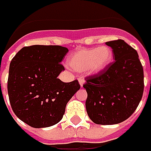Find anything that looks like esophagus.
I'll return each mask as SVG.
<instances>
[{
    "instance_id": "obj_1",
    "label": "esophagus",
    "mask_w": 151,
    "mask_h": 151,
    "mask_svg": "<svg viewBox=\"0 0 151 151\" xmlns=\"http://www.w3.org/2000/svg\"><path fill=\"white\" fill-rule=\"evenodd\" d=\"M79 82H80V84H81V86L82 87V86H83V84L85 83V81H84L83 78H81V79L79 80Z\"/></svg>"
}]
</instances>
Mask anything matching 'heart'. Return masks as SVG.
I'll use <instances>...</instances> for the list:
<instances>
[{
	"label": "heart",
	"mask_w": 151,
	"mask_h": 151,
	"mask_svg": "<svg viewBox=\"0 0 151 151\" xmlns=\"http://www.w3.org/2000/svg\"><path fill=\"white\" fill-rule=\"evenodd\" d=\"M113 52L109 46L81 50L71 54L68 59V66L76 71H85L94 76L101 73L111 64Z\"/></svg>",
	"instance_id": "1"
}]
</instances>
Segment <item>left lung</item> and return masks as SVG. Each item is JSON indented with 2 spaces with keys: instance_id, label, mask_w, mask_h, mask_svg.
<instances>
[{
  "instance_id": "left-lung-1",
  "label": "left lung",
  "mask_w": 151,
  "mask_h": 151,
  "mask_svg": "<svg viewBox=\"0 0 151 151\" xmlns=\"http://www.w3.org/2000/svg\"><path fill=\"white\" fill-rule=\"evenodd\" d=\"M115 61L102 72L86 77L85 106L92 121L116 124L129 118L142 100L144 72L138 53L123 40L106 42Z\"/></svg>"
}]
</instances>
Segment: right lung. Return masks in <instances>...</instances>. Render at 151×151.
Wrapping results in <instances>:
<instances>
[{"instance_id":"right-lung-1","label":"right lung","mask_w":151,"mask_h":151,"mask_svg":"<svg viewBox=\"0 0 151 151\" xmlns=\"http://www.w3.org/2000/svg\"><path fill=\"white\" fill-rule=\"evenodd\" d=\"M68 49L60 45L23 47L10 62L8 94L13 111L32 128H47L63 119L67 102L80 89L77 80L58 79Z\"/></svg>"}]
</instances>
